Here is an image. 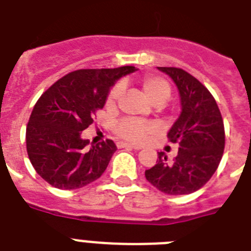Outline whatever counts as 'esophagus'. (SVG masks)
<instances>
[{"mask_svg": "<svg viewBox=\"0 0 251 251\" xmlns=\"http://www.w3.org/2000/svg\"><path fill=\"white\" fill-rule=\"evenodd\" d=\"M118 148H123V149H133V150H140V146H134L132 144H127V142H119L118 144Z\"/></svg>", "mask_w": 251, "mask_h": 251, "instance_id": "obj_1", "label": "esophagus"}]
</instances>
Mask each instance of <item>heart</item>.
<instances>
[{"mask_svg": "<svg viewBox=\"0 0 251 251\" xmlns=\"http://www.w3.org/2000/svg\"><path fill=\"white\" fill-rule=\"evenodd\" d=\"M141 86H142V90H144L146 97L152 103H164L171 96V87L167 80L160 76H146L142 80ZM122 92H123V86L121 83L115 84L107 96V106L113 107L119 100ZM154 129L155 126L152 123L132 119V118L123 119L115 126V133L119 137L134 142V144L142 142L151 132H154Z\"/></svg>", "mask_w": 251, "mask_h": 251, "instance_id": "heart-1", "label": "heart"}]
</instances>
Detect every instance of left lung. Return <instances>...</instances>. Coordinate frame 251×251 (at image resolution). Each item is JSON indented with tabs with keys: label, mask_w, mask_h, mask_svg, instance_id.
<instances>
[{
	"label": "left lung",
	"mask_w": 251,
	"mask_h": 251,
	"mask_svg": "<svg viewBox=\"0 0 251 251\" xmlns=\"http://www.w3.org/2000/svg\"><path fill=\"white\" fill-rule=\"evenodd\" d=\"M158 69L171 76L179 93L181 114L168 132L169 142L179 148L172 160L159 152L145 177L168 195H187L201 188L218 168L225 150L223 119L212 93L195 76L178 68Z\"/></svg>",
	"instance_id": "left-lung-1"
}]
</instances>
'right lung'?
<instances>
[{
	"label": "right lung",
	"instance_id": "obj_1",
	"mask_svg": "<svg viewBox=\"0 0 251 251\" xmlns=\"http://www.w3.org/2000/svg\"><path fill=\"white\" fill-rule=\"evenodd\" d=\"M136 70H75L39 97L26 127V151L33 168L50 185L75 190L102 176L117 146L111 140L95 145L82 132L93 123L117 80Z\"/></svg>",
	"mask_w": 251,
	"mask_h": 251
}]
</instances>
